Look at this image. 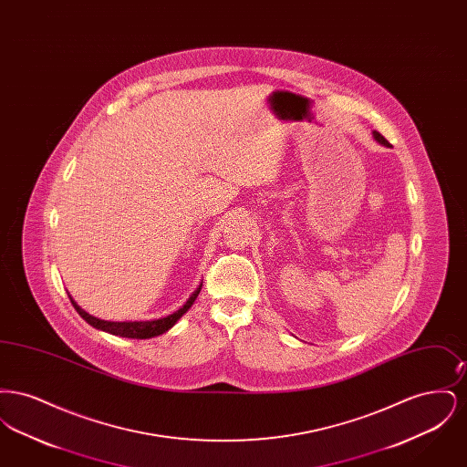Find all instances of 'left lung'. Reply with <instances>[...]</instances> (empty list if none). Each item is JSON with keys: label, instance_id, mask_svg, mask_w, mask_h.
Listing matches in <instances>:
<instances>
[{"label": "left lung", "instance_id": "left-lung-1", "mask_svg": "<svg viewBox=\"0 0 467 467\" xmlns=\"http://www.w3.org/2000/svg\"><path fill=\"white\" fill-rule=\"evenodd\" d=\"M375 140H377V141H379V143H381V145H389V141H387V140H385V138H383V136H381V134L378 133V131H375Z\"/></svg>", "mask_w": 467, "mask_h": 467}]
</instances>
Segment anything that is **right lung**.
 <instances>
[{
	"label": "right lung",
	"instance_id": "right-lung-1",
	"mask_svg": "<svg viewBox=\"0 0 467 467\" xmlns=\"http://www.w3.org/2000/svg\"><path fill=\"white\" fill-rule=\"evenodd\" d=\"M202 285L194 290V294L189 297V301L180 308V310L164 317V318H157V320H147V322H109V320H99L96 317H92L89 313L82 310L71 297V305L75 306V310L78 311V315L90 324L96 329H101L105 333L115 334V336H122V337H134V339H147V337H154L159 334L166 333L168 329H171L177 324L178 318L192 306V303L196 301L198 294Z\"/></svg>",
	"mask_w": 467,
	"mask_h": 467
}]
</instances>
